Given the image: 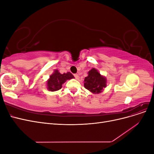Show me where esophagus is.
<instances>
[{
	"instance_id": "34e87169",
	"label": "esophagus",
	"mask_w": 154,
	"mask_h": 154,
	"mask_svg": "<svg viewBox=\"0 0 154 154\" xmlns=\"http://www.w3.org/2000/svg\"><path fill=\"white\" fill-rule=\"evenodd\" d=\"M74 77H75V78L76 79V80H79V75H78V74H74Z\"/></svg>"
}]
</instances>
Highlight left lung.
I'll use <instances>...</instances> for the list:
<instances>
[{
  "mask_svg": "<svg viewBox=\"0 0 154 154\" xmlns=\"http://www.w3.org/2000/svg\"><path fill=\"white\" fill-rule=\"evenodd\" d=\"M84 87L93 94H99L106 87V78L101 76L97 69L92 68L85 78Z\"/></svg>",
  "mask_w": 154,
  "mask_h": 154,
  "instance_id": "obj_1",
  "label": "left lung"
}]
</instances>
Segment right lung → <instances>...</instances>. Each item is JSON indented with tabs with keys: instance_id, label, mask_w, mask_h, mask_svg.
<instances>
[{
	"instance_id": "right-lung-1",
	"label": "right lung",
	"mask_w": 154,
	"mask_h": 154,
	"mask_svg": "<svg viewBox=\"0 0 154 154\" xmlns=\"http://www.w3.org/2000/svg\"><path fill=\"white\" fill-rule=\"evenodd\" d=\"M74 76L71 72L61 74L58 70H55L54 72L50 76L47 82L48 89L50 91H57L60 90L62 87V84L67 80L74 78Z\"/></svg>"
}]
</instances>
